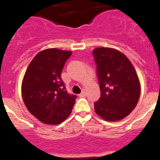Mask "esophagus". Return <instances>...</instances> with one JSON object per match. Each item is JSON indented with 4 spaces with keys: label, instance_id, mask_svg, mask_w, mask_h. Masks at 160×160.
Here are the masks:
<instances>
[{
    "label": "esophagus",
    "instance_id": "obj_1",
    "mask_svg": "<svg viewBox=\"0 0 160 160\" xmlns=\"http://www.w3.org/2000/svg\"><path fill=\"white\" fill-rule=\"evenodd\" d=\"M87 95V93H86V91H85L84 90H82V93L80 94H79V97H81V98H82V97H85V96Z\"/></svg>",
    "mask_w": 160,
    "mask_h": 160
}]
</instances>
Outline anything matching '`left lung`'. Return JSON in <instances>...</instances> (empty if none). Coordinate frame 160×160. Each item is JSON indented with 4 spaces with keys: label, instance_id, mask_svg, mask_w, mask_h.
Returning <instances> with one entry per match:
<instances>
[{
    "label": "left lung",
    "instance_id": "left-lung-1",
    "mask_svg": "<svg viewBox=\"0 0 160 160\" xmlns=\"http://www.w3.org/2000/svg\"><path fill=\"white\" fill-rule=\"evenodd\" d=\"M101 96L94 111L107 121H118L135 109L140 96V82L135 68L122 52L112 48L93 50Z\"/></svg>",
    "mask_w": 160,
    "mask_h": 160
}]
</instances>
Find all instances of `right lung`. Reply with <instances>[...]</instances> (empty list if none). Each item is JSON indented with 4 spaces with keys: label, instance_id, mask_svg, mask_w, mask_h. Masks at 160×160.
Segmentation results:
<instances>
[{
    "label": "right lung",
    "instance_id": "right-lung-1",
    "mask_svg": "<svg viewBox=\"0 0 160 160\" xmlns=\"http://www.w3.org/2000/svg\"><path fill=\"white\" fill-rule=\"evenodd\" d=\"M72 52L47 49L33 58L22 84L24 103L28 111L46 124L61 123L71 113L77 96L67 93L61 78Z\"/></svg>",
    "mask_w": 160,
    "mask_h": 160
}]
</instances>
